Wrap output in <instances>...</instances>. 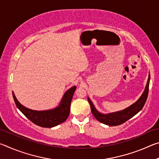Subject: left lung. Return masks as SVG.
I'll list each match as a JSON object with an SVG mask.
<instances>
[{"label": "left lung", "mask_w": 159, "mask_h": 159, "mask_svg": "<svg viewBox=\"0 0 159 159\" xmlns=\"http://www.w3.org/2000/svg\"><path fill=\"white\" fill-rule=\"evenodd\" d=\"M149 80L150 75H149V78H148L146 88H145L144 92L142 93L140 98L134 102V104H132L130 107H128V108L119 111L110 113V114H102V113L99 112L95 109L92 101L90 100L89 98H88V100L90 103L92 114L96 119L99 120V122L110 126L118 125L127 121L128 120L130 119L132 117H133L134 115L138 114L139 111H140L143 108L145 102L147 101L148 93H149Z\"/></svg>", "instance_id": "left-lung-1"}]
</instances>
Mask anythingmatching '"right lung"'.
I'll list each match as a JSON object with an SVG mask.
<instances>
[{"mask_svg":"<svg viewBox=\"0 0 159 159\" xmlns=\"http://www.w3.org/2000/svg\"><path fill=\"white\" fill-rule=\"evenodd\" d=\"M76 89V86L71 87L64 93L58 107L45 111H36L26 108L19 102L13 92L12 95L16 106L31 122L43 128H52L67 119L70 113L71 99Z\"/></svg>","mask_w":159,"mask_h":159,"instance_id":"1","label":"right lung"}]
</instances>
